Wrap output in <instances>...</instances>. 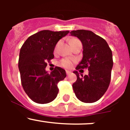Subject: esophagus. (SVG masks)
<instances>
[{"label": "esophagus", "mask_w": 130, "mask_h": 130, "mask_svg": "<svg viewBox=\"0 0 130 130\" xmlns=\"http://www.w3.org/2000/svg\"><path fill=\"white\" fill-rule=\"evenodd\" d=\"M66 73L67 75H69L70 74H71L72 72L70 71H69V70H66Z\"/></svg>", "instance_id": "obj_1"}]
</instances>
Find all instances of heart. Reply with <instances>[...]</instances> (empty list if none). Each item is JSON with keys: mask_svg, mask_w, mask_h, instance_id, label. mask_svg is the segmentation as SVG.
<instances>
[{"mask_svg": "<svg viewBox=\"0 0 130 130\" xmlns=\"http://www.w3.org/2000/svg\"><path fill=\"white\" fill-rule=\"evenodd\" d=\"M77 41H78V40L77 38H72L71 40H70V45L72 44V43H74V42ZM60 63H61V66H63V67H65V68H70L72 67V61L71 60H69V59H63V60L61 61V62H60Z\"/></svg>", "mask_w": 130, "mask_h": 130, "instance_id": "1", "label": "heart"}]
</instances>
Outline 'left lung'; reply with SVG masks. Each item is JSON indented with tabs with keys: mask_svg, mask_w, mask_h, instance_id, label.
I'll return each mask as SVG.
<instances>
[{
	"mask_svg": "<svg viewBox=\"0 0 130 130\" xmlns=\"http://www.w3.org/2000/svg\"><path fill=\"white\" fill-rule=\"evenodd\" d=\"M70 34L78 38L83 46V58L75 69L89 70L85 76L73 72L77 78L72 85L73 91L80 101L94 103L102 98L109 86L113 66L112 51L106 40L92 31L80 29Z\"/></svg>",
	"mask_w": 130,
	"mask_h": 130,
	"instance_id": "1",
	"label": "left lung"
}]
</instances>
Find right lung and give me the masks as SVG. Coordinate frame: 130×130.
<instances>
[{
  "label": "right lung",
  "mask_w": 130,
  "mask_h": 130,
  "mask_svg": "<svg viewBox=\"0 0 130 130\" xmlns=\"http://www.w3.org/2000/svg\"><path fill=\"white\" fill-rule=\"evenodd\" d=\"M69 31L43 30L28 38L20 50L18 67L21 84L29 98L38 104L53 101L57 96V84L66 77L65 70L56 67L48 73L47 61L54 58L53 52L59 40Z\"/></svg>",
  "instance_id": "right-lung-1"
}]
</instances>
